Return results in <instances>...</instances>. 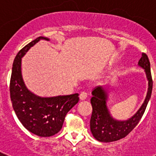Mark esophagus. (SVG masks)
<instances>
[{"instance_id": "34e87169", "label": "esophagus", "mask_w": 156, "mask_h": 156, "mask_svg": "<svg viewBox=\"0 0 156 156\" xmlns=\"http://www.w3.org/2000/svg\"><path fill=\"white\" fill-rule=\"evenodd\" d=\"M87 98V94L85 91L81 92L80 94V99L83 101V100H85Z\"/></svg>"}]
</instances>
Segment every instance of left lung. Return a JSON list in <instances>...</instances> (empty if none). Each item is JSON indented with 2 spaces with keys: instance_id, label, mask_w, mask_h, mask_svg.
<instances>
[{
  "instance_id": "left-lung-1",
  "label": "left lung",
  "mask_w": 156,
  "mask_h": 156,
  "mask_svg": "<svg viewBox=\"0 0 156 156\" xmlns=\"http://www.w3.org/2000/svg\"><path fill=\"white\" fill-rule=\"evenodd\" d=\"M138 65L145 70L148 80V90L144 103L133 116L126 121H118L114 119L110 115L107 106V91L101 87H96L92 91L90 103L92 105V114L90 117V130L94 137L101 142H112L122 139L127 136L138 124L144 113L152 90L150 62L145 53L138 62Z\"/></svg>"
}]
</instances>
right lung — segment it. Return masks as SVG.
Here are the masks:
<instances>
[{"mask_svg":"<svg viewBox=\"0 0 156 156\" xmlns=\"http://www.w3.org/2000/svg\"><path fill=\"white\" fill-rule=\"evenodd\" d=\"M40 40L39 37L18 52L12 65L10 96L18 119L29 131L40 137H51L62 127L66 114L79 101V94H74L52 98H41L28 90L21 73V59L26 52Z\"/></svg>","mask_w":156,"mask_h":156,"instance_id":"obj_1","label":"right lung"}]
</instances>
